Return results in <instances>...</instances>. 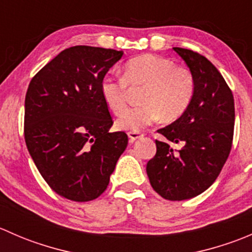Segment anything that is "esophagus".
I'll use <instances>...</instances> for the list:
<instances>
[{"instance_id": "1", "label": "esophagus", "mask_w": 252, "mask_h": 252, "mask_svg": "<svg viewBox=\"0 0 252 252\" xmlns=\"http://www.w3.org/2000/svg\"><path fill=\"white\" fill-rule=\"evenodd\" d=\"M128 136H129V139H130V141H135V140H138V139L142 138V136H144V134L140 133V131H129Z\"/></svg>"}]
</instances>
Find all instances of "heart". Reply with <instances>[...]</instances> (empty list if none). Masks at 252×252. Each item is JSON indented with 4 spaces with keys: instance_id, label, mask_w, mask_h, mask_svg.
I'll use <instances>...</instances> for the list:
<instances>
[{
    "instance_id": "1",
    "label": "heart",
    "mask_w": 252,
    "mask_h": 252,
    "mask_svg": "<svg viewBox=\"0 0 252 252\" xmlns=\"http://www.w3.org/2000/svg\"><path fill=\"white\" fill-rule=\"evenodd\" d=\"M145 84L140 106L128 109L116 122L121 130L139 131L163 117L173 121L191 103L195 79L185 67L155 55L131 58L124 64L123 77L107 74L101 80V94L107 107L119 114L127 102L128 85Z\"/></svg>"
}]
</instances>
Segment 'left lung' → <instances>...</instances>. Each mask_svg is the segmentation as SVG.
<instances>
[{
  "label": "left lung",
  "mask_w": 252,
  "mask_h": 252,
  "mask_svg": "<svg viewBox=\"0 0 252 252\" xmlns=\"http://www.w3.org/2000/svg\"><path fill=\"white\" fill-rule=\"evenodd\" d=\"M173 50L194 75V97L177 121L157 130L164 140H156L146 172L157 194L182 201L204 192L220 175L232 149L235 108L232 90L207 58L187 48ZM179 142L180 150L170 147Z\"/></svg>",
  "instance_id": "obj_1"
}]
</instances>
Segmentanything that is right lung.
Returning a JSON list of instances; mask_svg holds the SVG:
<instances>
[{
    "instance_id": "right-lung-1",
    "label": "right lung",
    "mask_w": 252,
    "mask_h": 252,
    "mask_svg": "<svg viewBox=\"0 0 252 252\" xmlns=\"http://www.w3.org/2000/svg\"><path fill=\"white\" fill-rule=\"evenodd\" d=\"M122 56L112 48H65L28 88V151L51 189L72 201H91L107 189L128 145L124 131L110 133L113 121L101 94V80Z\"/></svg>"
}]
</instances>
